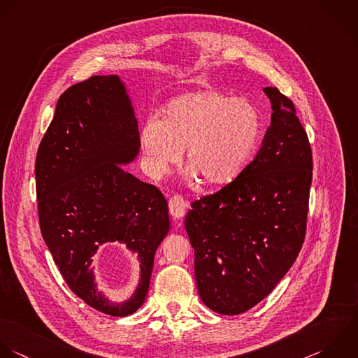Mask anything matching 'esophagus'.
I'll return each instance as SVG.
<instances>
[{
    "label": "esophagus",
    "mask_w": 358,
    "mask_h": 358,
    "mask_svg": "<svg viewBox=\"0 0 358 358\" xmlns=\"http://www.w3.org/2000/svg\"><path fill=\"white\" fill-rule=\"evenodd\" d=\"M187 208H188V203L184 201L181 195H174L169 201V210L174 219H182L185 216Z\"/></svg>",
    "instance_id": "obj_1"
}]
</instances>
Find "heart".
Instances as JSON below:
<instances>
[{
  "label": "heart",
  "instance_id": "b5f03b06",
  "mask_svg": "<svg viewBox=\"0 0 358 358\" xmlns=\"http://www.w3.org/2000/svg\"><path fill=\"white\" fill-rule=\"evenodd\" d=\"M262 115L247 99H233L215 89L181 94L163 110V120L149 118L139 131L148 170L164 176L182 160L205 184L226 185L247 167L261 138Z\"/></svg>",
  "mask_w": 358,
  "mask_h": 358
}]
</instances>
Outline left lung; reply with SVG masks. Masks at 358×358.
Masks as SVG:
<instances>
[{
  "instance_id": "1",
  "label": "left lung",
  "mask_w": 358,
  "mask_h": 358,
  "mask_svg": "<svg viewBox=\"0 0 358 358\" xmlns=\"http://www.w3.org/2000/svg\"><path fill=\"white\" fill-rule=\"evenodd\" d=\"M264 92L273 113L255 159L220 191L192 202L185 217L198 293L223 315L245 313L269 296L306 237L310 141L293 101L278 87Z\"/></svg>"
}]
</instances>
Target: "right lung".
Instances as JSON below:
<instances>
[{
	"instance_id": "add662e5",
	"label": "right lung",
	"mask_w": 358,
	"mask_h": 358,
	"mask_svg": "<svg viewBox=\"0 0 358 358\" xmlns=\"http://www.w3.org/2000/svg\"><path fill=\"white\" fill-rule=\"evenodd\" d=\"M139 131L118 75H96L66 89L36 156L43 240L69 289L92 308L134 314L145 301L155 254L170 230L167 201L122 166L139 153ZM117 242L140 266L136 293L114 303L96 290L92 258Z\"/></svg>"
}]
</instances>
